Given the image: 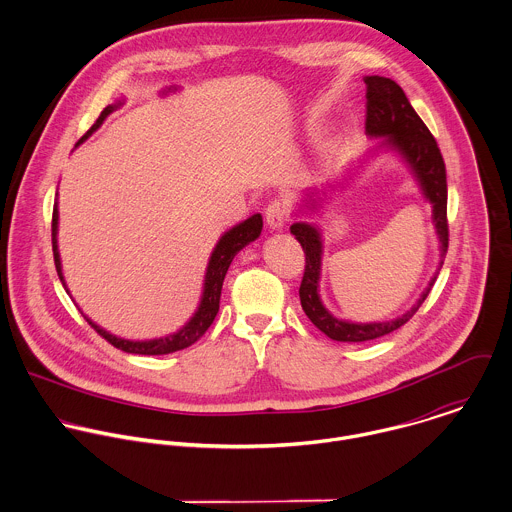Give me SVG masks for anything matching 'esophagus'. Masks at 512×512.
<instances>
[{
  "label": "esophagus",
  "mask_w": 512,
  "mask_h": 512,
  "mask_svg": "<svg viewBox=\"0 0 512 512\" xmlns=\"http://www.w3.org/2000/svg\"><path fill=\"white\" fill-rule=\"evenodd\" d=\"M265 221L269 225V229L273 231H281L285 227V221H287V209L285 205L281 204L279 200L271 202L265 209Z\"/></svg>",
  "instance_id": "34e87169"
}]
</instances>
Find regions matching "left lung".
<instances>
[{"instance_id":"1","label":"left lung","mask_w":512,"mask_h":512,"mask_svg":"<svg viewBox=\"0 0 512 512\" xmlns=\"http://www.w3.org/2000/svg\"><path fill=\"white\" fill-rule=\"evenodd\" d=\"M366 83V99H368V114H366V134L370 138H382L372 150L370 156L378 152H394L413 176L423 200L431 205V221L435 225V235L439 241V263L429 279L425 291L419 295L415 305L406 310L402 316L394 320L382 322H352L344 318H336L320 299V273H322V255H324V237L322 229L307 221L314 217L324 204H328L330 190L314 188L305 194L303 202L295 209V223L291 225V233L303 245L307 267L305 277L299 289L301 307L305 310L310 322L324 332L328 338L338 342H366L390 334L404 326L409 318L421 307L425 297L429 295L447 253L449 233H447V176L443 156L437 148L435 138L417 116L413 106L409 104L402 87L386 77L370 75L364 77ZM342 182H338L340 188Z\"/></svg>"}]
</instances>
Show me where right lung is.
<instances>
[{"instance_id":"obj_1","label":"right lung","mask_w":512,"mask_h":512,"mask_svg":"<svg viewBox=\"0 0 512 512\" xmlns=\"http://www.w3.org/2000/svg\"><path fill=\"white\" fill-rule=\"evenodd\" d=\"M178 87H166L160 93L168 95V93H176ZM124 104V99L116 101V103L108 104L101 112V116L97 118V122L91 126V130L77 142V146H81L93 132H97L101 128L106 116L110 112H114L116 108H120ZM75 146V148H77ZM59 196V194H57ZM263 229V217L261 213H253L251 217H247L245 221L229 227L219 241L215 243L207 267H205L204 287H202V297L198 308L194 310V314L186 320L184 326H180L176 332H170L166 336H158V338H148V340H130V338H120L108 330H104L103 326H99L95 320H91L81 308V314L87 318V322L103 336L104 340H108L114 348L124 350L128 354H144V356H158V354H170V352H178L184 350L188 346H192L205 330L211 326L217 310H219V297H221V287H223V279L225 273L233 261V257L247 247L249 243H253ZM59 205L55 198V207H53V225H51V237H53V257H55V267H57V275L65 287V291L69 293V287L65 283V275H63V265H61V255H59ZM71 295V293H69Z\"/></svg>"}]
</instances>
